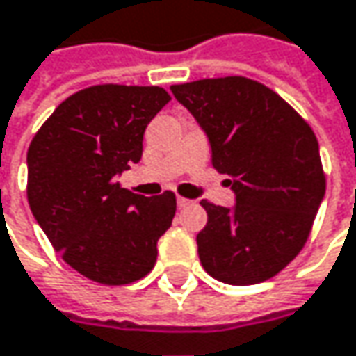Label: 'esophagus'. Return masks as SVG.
<instances>
[{"label":"esophagus","mask_w":356,"mask_h":356,"mask_svg":"<svg viewBox=\"0 0 356 356\" xmlns=\"http://www.w3.org/2000/svg\"><path fill=\"white\" fill-rule=\"evenodd\" d=\"M177 205L179 207H189V205H191V201L185 197H177Z\"/></svg>","instance_id":"1"}]
</instances>
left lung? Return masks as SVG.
I'll return each instance as SVG.
<instances>
[{
    "mask_svg": "<svg viewBox=\"0 0 356 356\" xmlns=\"http://www.w3.org/2000/svg\"><path fill=\"white\" fill-rule=\"evenodd\" d=\"M211 145V163L236 205L201 201V266L234 286L274 278L310 236L326 189L318 140L282 96L243 76L171 86Z\"/></svg>",
    "mask_w": 356,
    "mask_h": 356,
    "instance_id": "1",
    "label": "left lung"
}]
</instances>
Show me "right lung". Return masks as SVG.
I'll return each mask as SVG.
<instances>
[{"label": "right lung", "instance_id": "obj_1", "mask_svg": "<svg viewBox=\"0 0 356 356\" xmlns=\"http://www.w3.org/2000/svg\"><path fill=\"white\" fill-rule=\"evenodd\" d=\"M169 100L161 86H90L58 104L30 143L33 218L62 260L92 282H136L157 261L175 193L143 197L116 175L140 161L145 129Z\"/></svg>", "mask_w": 356, "mask_h": 356}]
</instances>
